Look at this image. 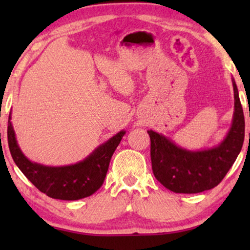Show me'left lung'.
Returning a JSON list of instances; mask_svg holds the SVG:
<instances>
[{
	"label": "left lung",
	"instance_id": "left-lung-1",
	"mask_svg": "<svg viewBox=\"0 0 250 250\" xmlns=\"http://www.w3.org/2000/svg\"><path fill=\"white\" fill-rule=\"evenodd\" d=\"M234 112L232 125L220 145L203 150H188L152 129L150 136L153 175L175 193H199L220 184L241 151L245 117L237 84L232 78Z\"/></svg>",
	"mask_w": 250,
	"mask_h": 250
}]
</instances>
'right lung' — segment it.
<instances>
[{
  "label": "right lung",
  "mask_w": 250,
  "mask_h": 250,
  "mask_svg": "<svg viewBox=\"0 0 250 250\" xmlns=\"http://www.w3.org/2000/svg\"><path fill=\"white\" fill-rule=\"evenodd\" d=\"M10 121L11 112L8 122V143L13 162L41 192L60 200H78L100 189L111 157L125 134V131L118 132L82 162L67 166H45L32 162L23 155Z\"/></svg>",
  "instance_id": "obj_1"
}]
</instances>
